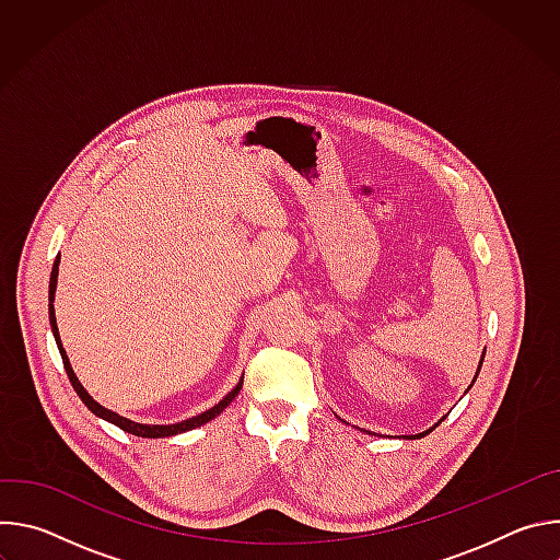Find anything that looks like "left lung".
Returning <instances> with one entry per match:
<instances>
[{
  "mask_svg": "<svg viewBox=\"0 0 560 560\" xmlns=\"http://www.w3.org/2000/svg\"><path fill=\"white\" fill-rule=\"evenodd\" d=\"M483 359H486V352H483V357H481V363H478V370H476V376H478V372H481V365H483ZM476 376H474V381H476ZM474 381H471V383H474ZM469 387H471V385H469ZM441 421H443V419H441ZM441 421H439V423H441ZM439 423H436V425H439ZM436 425H434V428H436ZM434 428H430V430H425V432H421V434H415V436H406V439H423V436H425V434H430V432H432V430H434Z\"/></svg>",
  "mask_w": 560,
  "mask_h": 560,
  "instance_id": "left-lung-1",
  "label": "left lung"
}]
</instances>
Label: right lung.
<instances>
[{"label": "right lung", "instance_id": "1", "mask_svg": "<svg viewBox=\"0 0 560 560\" xmlns=\"http://www.w3.org/2000/svg\"><path fill=\"white\" fill-rule=\"evenodd\" d=\"M57 275H59V257H57V259H55V264H52V272H50V288H48V318H50L52 337H55V341H57V348H59V354H61V361H63L66 374H68V378H70V383H72V387H74V392L79 394V398H82L84 406H86L93 415H97L100 419H106L108 423H113V425L121 428L124 432L135 434V436H141V439H164V436H175V434H182V432L195 430V428H199V425H203V423L212 421L214 417H219V415H221V412L232 404V398L238 394V389H242L244 378L238 381V383H236V387H234V389H230V392L225 394V398H221V401H219L214 408H210V410H206V412H201V415H197V417H192V419H186V421H182V423H173V425H145V423H135V421H130V419H126V417H119L117 412H113V410H108V408L100 406V404L95 401V398L84 389V385L79 383V378L74 376V372H72V368H70V361H68V354H66V350H63V346H61V339H59L57 318H55V305H52V301H55V290H57Z\"/></svg>", "mask_w": 560, "mask_h": 560}]
</instances>
